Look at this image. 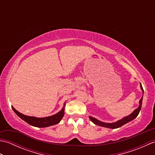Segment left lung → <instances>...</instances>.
<instances>
[{
  "label": "left lung",
  "mask_w": 155,
  "mask_h": 155,
  "mask_svg": "<svg viewBox=\"0 0 155 155\" xmlns=\"http://www.w3.org/2000/svg\"><path fill=\"white\" fill-rule=\"evenodd\" d=\"M140 88H141V90L143 91V93H144V90H143V87H142V85H141V84H140ZM143 97V96L142 97V98H141L140 100L139 101V107H138L137 109L134 110L133 113H131L130 115H128V116L123 118V119H121L120 120L116 122V123H103V122H101L99 120H98L97 119H96V118H94L92 117H89L90 120L92 122H93V123H94L95 124L98 125V126L107 127V128H113V129H114V128H119V127L123 126V125L128 123V122H130L132 120L134 119V118H135L138 116V114H139V112L141 109V107H142Z\"/></svg>",
  "instance_id": "1"
}]
</instances>
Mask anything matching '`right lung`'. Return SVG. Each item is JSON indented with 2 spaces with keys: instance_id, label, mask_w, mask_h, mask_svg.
<instances>
[{
  "instance_id": "obj_1",
  "label": "right lung",
  "mask_w": 155,
  "mask_h": 155,
  "mask_svg": "<svg viewBox=\"0 0 155 155\" xmlns=\"http://www.w3.org/2000/svg\"><path fill=\"white\" fill-rule=\"evenodd\" d=\"M12 110H14L15 113L17 114L21 119L25 120V122H27L28 124L32 125V126L41 128L47 127L49 126H52V125L57 124L61 120L64 114V108L63 107L60 112H58L57 114H56L54 115H52V116L45 118H37L34 117L26 116V115L19 113V112L16 110L14 107H12Z\"/></svg>"
}]
</instances>
